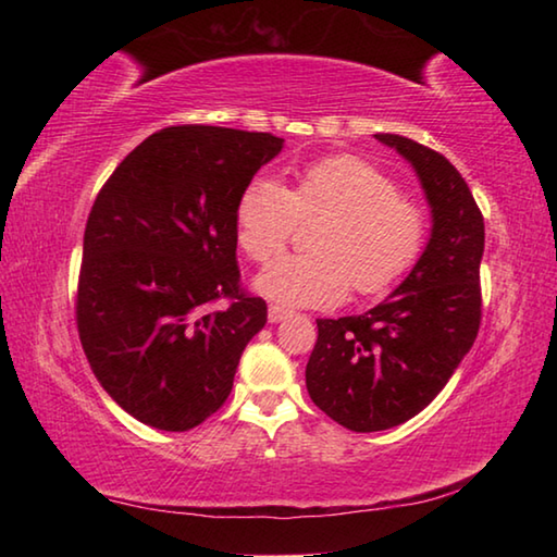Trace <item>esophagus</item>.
Segmentation results:
<instances>
[{
	"label": "esophagus",
	"mask_w": 557,
	"mask_h": 557,
	"mask_svg": "<svg viewBox=\"0 0 557 557\" xmlns=\"http://www.w3.org/2000/svg\"><path fill=\"white\" fill-rule=\"evenodd\" d=\"M292 312L289 309H285V307H277V305H270V309H268V319L272 324H277V322H282V319H287Z\"/></svg>",
	"instance_id": "esophagus-1"
}]
</instances>
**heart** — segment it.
<instances>
[{"label": "heart", "instance_id": "1", "mask_svg": "<svg viewBox=\"0 0 557 557\" xmlns=\"http://www.w3.org/2000/svg\"><path fill=\"white\" fill-rule=\"evenodd\" d=\"M322 220L314 257H283L260 272V295L287 307H329L348 289L388 292L425 250L430 213L400 194L398 182L356 154H329L295 172L287 188L258 178L235 206V238L256 262H268L298 221Z\"/></svg>", "mask_w": 557, "mask_h": 557}]
</instances>
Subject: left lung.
<instances>
[{
    "label": "left lung",
    "instance_id": "obj_1",
    "mask_svg": "<svg viewBox=\"0 0 557 557\" xmlns=\"http://www.w3.org/2000/svg\"><path fill=\"white\" fill-rule=\"evenodd\" d=\"M418 172L432 206V238L418 265L371 312L317 319L309 398L338 425L379 432L437 398L482 324L484 215L461 174L435 149L375 135Z\"/></svg>",
    "mask_w": 557,
    "mask_h": 557
}]
</instances>
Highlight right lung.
I'll return each mask as SVG.
<instances>
[{
    "label": "right lung",
    "mask_w": 557,
    "mask_h": 557,
    "mask_svg": "<svg viewBox=\"0 0 557 557\" xmlns=\"http://www.w3.org/2000/svg\"><path fill=\"white\" fill-rule=\"evenodd\" d=\"M282 149L270 132L172 125L96 196L75 292L102 388L149 428L186 432L221 408L268 305L240 285L235 206Z\"/></svg>",
    "instance_id": "right-lung-1"
}]
</instances>
